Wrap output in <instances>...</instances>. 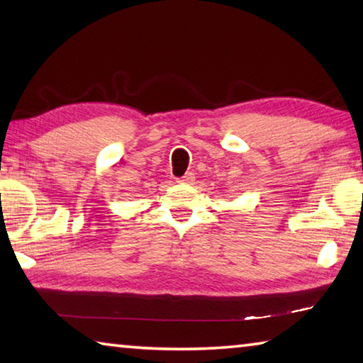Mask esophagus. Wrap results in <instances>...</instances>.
<instances>
[{"label": "esophagus", "mask_w": 363, "mask_h": 363, "mask_svg": "<svg viewBox=\"0 0 363 363\" xmlns=\"http://www.w3.org/2000/svg\"><path fill=\"white\" fill-rule=\"evenodd\" d=\"M194 181H195V174L194 173L184 174L181 179H179V182H182V184H194Z\"/></svg>", "instance_id": "1"}]
</instances>
